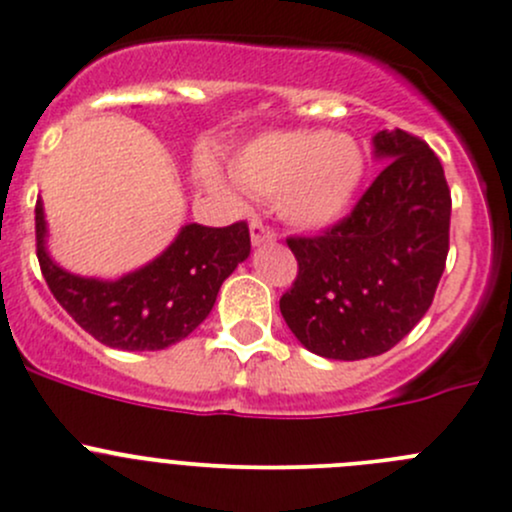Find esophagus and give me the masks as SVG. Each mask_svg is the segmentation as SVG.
<instances>
[{
  "label": "esophagus",
  "instance_id": "1",
  "mask_svg": "<svg viewBox=\"0 0 512 512\" xmlns=\"http://www.w3.org/2000/svg\"><path fill=\"white\" fill-rule=\"evenodd\" d=\"M250 240H252V245L260 247V245H267V242L277 240V233H274L272 228H267L265 223H260V220H252V223H250Z\"/></svg>",
  "mask_w": 512,
  "mask_h": 512
}]
</instances>
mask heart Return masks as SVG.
I'll use <instances>...</instances> for the list:
<instances>
[{"label": "heart", "instance_id": "obj_1", "mask_svg": "<svg viewBox=\"0 0 512 512\" xmlns=\"http://www.w3.org/2000/svg\"><path fill=\"white\" fill-rule=\"evenodd\" d=\"M365 174L360 144L348 134L287 129L252 139L230 161V179L252 198L277 201L279 213L299 230H324L351 208ZM201 181L225 191L211 164Z\"/></svg>", "mask_w": 512, "mask_h": 512}]
</instances>
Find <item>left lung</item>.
<instances>
[{
    "label": "left lung",
    "mask_w": 512,
    "mask_h": 512,
    "mask_svg": "<svg viewBox=\"0 0 512 512\" xmlns=\"http://www.w3.org/2000/svg\"><path fill=\"white\" fill-rule=\"evenodd\" d=\"M385 169L351 215L289 238L299 274L279 309L311 353L363 360L390 351L432 306L449 252L451 193L437 154L405 129L373 137Z\"/></svg>",
    "instance_id": "obj_1"
}]
</instances>
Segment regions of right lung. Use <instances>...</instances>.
I'll return each mask as SVG.
<instances>
[{
  "label": "right lung",
  "instance_id": "add662e5",
  "mask_svg": "<svg viewBox=\"0 0 512 512\" xmlns=\"http://www.w3.org/2000/svg\"><path fill=\"white\" fill-rule=\"evenodd\" d=\"M43 203H36V255L48 289L75 324L120 351H161L184 341L211 314L220 284L250 255L245 220L228 228L188 223L174 242L120 279L63 270L46 247Z\"/></svg>",
  "mask_w": 512,
  "mask_h": 512
}]
</instances>
